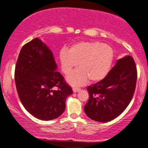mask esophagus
I'll use <instances>...</instances> for the list:
<instances>
[{
    "label": "esophagus",
    "instance_id": "1",
    "mask_svg": "<svg viewBox=\"0 0 148 148\" xmlns=\"http://www.w3.org/2000/svg\"><path fill=\"white\" fill-rule=\"evenodd\" d=\"M81 89L79 88H73V92H77L80 90Z\"/></svg>",
    "mask_w": 148,
    "mask_h": 148
}]
</instances>
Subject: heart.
Returning <instances> with one entry per match:
<instances>
[{"label":"heart","instance_id":"heart-1","mask_svg":"<svg viewBox=\"0 0 148 148\" xmlns=\"http://www.w3.org/2000/svg\"><path fill=\"white\" fill-rule=\"evenodd\" d=\"M114 50L108 44L98 41H82L72 45L67 53H60L62 70L65 74L71 72L77 64L76 69L66 78L67 82L79 86L91 82H98L108 73L112 63Z\"/></svg>","mask_w":148,"mask_h":148}]
</instances>
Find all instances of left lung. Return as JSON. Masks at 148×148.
<instances>
[{
	"mask_svg": "<svg viewBox=\"0 0 148 148\" xmlns=\"http://www.w3.org/2000/svg\"><path fill=\"white\" fill-rule=\"evenodd\" d=\"M137 70L133 58L126 56L103 79L87 88L89 99L84 111L90 119L108 122L126 110L135 92Z\"/></svg>",
	"mask_w": 148,
	"mask_h": 148,
	"instance_id": "left-lung-1",
	"label": "left lung"
}]
</instances>
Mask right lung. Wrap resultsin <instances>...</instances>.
Returning <instances> with one entry per match:
<instances>
[{"label": "right lung", "instance_id": "1", "mask_svg": "<svg viewBox=\"0 0 148 148\" xmlns=\"http://www.w3.org/2000/svg\"><path fill=\"white\" fill-rule=\"evenodd\" d=\"M57 67L52 51L38 38L20 50L14 71L16 88L24 108L37 119L48 121L60 116L73 92Z\"/></svg>", "mask_w": 148, "mask_h": 148}]
</instances>
